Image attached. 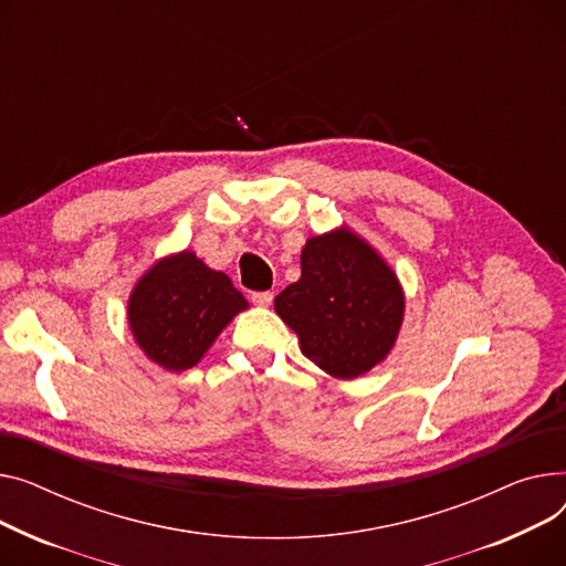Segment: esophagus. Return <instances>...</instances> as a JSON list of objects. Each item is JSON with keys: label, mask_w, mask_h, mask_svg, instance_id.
<instances>
[{"label": "esophagus", "mask_w": 566, "mask_h": 566, "mask_svg": "<svg viewBox=\"0 0 566 566\" xmlns=\"http://www.w3.org/2000/svg\"><path fill=\"white\" fill-rule=\"evenodd\" d=\"M251 302H253L255 306H272V302H274V292H270V290H264V292H253V294H251Z\"/></svg>", "instance_id": "esophagus-1"}]
</instances>
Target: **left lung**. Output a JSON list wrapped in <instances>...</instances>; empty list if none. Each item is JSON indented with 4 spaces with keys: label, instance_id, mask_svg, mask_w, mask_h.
Segmentation results:
<instances>
[{
    "label": "left lung",
    "instance_id": "8db88e82",
    "mask_svg": "<svg viewBox=\"0 0 566 566\" xmlns=\"http://www.w3.org/2000/svg\"><path fill=\"white\" fill-rule=\"evenodd\" d=\"M274 308L306 358L338 379H354L390 352L405 294L388 264L343 228L306 242L302 279L276 296Z\"/></svg>",
    "mask_w": 566,
    "mask_h": 566
}]
</instances>
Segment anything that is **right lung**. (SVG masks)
Returning <instances> with one entry per match:
<instances>
[{
    "label": "right lung",
    "mask_w": 566,
    "mask_h": 566,
    "mask_svg": "<svg viewBox=\"0 0 566 566\" xmlns=\"http://www.w3.org/2000/svg\"><path fill=\"white\" fill-rule=\"evenodd\" d=\"M247 306L226 274L182 251L157 262L132 290L127 319L150 360L182 373L201 360L221 328Z\"/></svg>",
    "instance_id": "obj_1"
}]
</instances>
